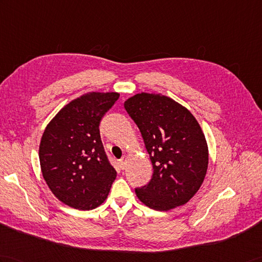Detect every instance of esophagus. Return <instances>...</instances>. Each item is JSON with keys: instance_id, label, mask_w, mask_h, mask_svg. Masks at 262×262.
<instances>
[{"instance_id": "esophagus-1", "label": "esophagus", "mask_w": 262, "mask_h": 262, "mask_svg": "<svg viewBox=\"0 0 262 262\" xmlns=\"http://www.w3.org/2000/svg\"><path fill=\"white\" fill-rule=\"evenodd\" d=\"M127 160H128V156L127 155H124L123 157H121L120 159V165H121V167H125L126 166V162H127Z\"/></svg>"}]
</instances>
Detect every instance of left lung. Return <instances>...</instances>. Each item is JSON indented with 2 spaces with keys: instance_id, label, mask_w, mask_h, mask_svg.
<instances>
[{
  "instance_id": "1",
  "label": "left lung",
  "mask_w": 262,
  "mask_h": 262,
  "mask_svg": "<svg viewBox=\"0 0 262 262\" xmlns=\"http://www.w3.org/2000/svg\"><path fill=\"white\" fill-rule=\"evenodd\" d=\"M124 106L142 133L154 169L149 183L135 190L137 198L156 211L187 203L200 190L209 165L208 143L198 120L161 94H136Z\"/></svg>"
}]
</instances>
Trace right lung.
<instances>
[{"label": "right lung", "mask_w": 262, "mask_h": 262, "mask_svg": "<svg viewBox=\"0 0 262 262\" xmlns=\"http://www.w3.org/2000/svg\"><path fill=\"white\" fill-rule=\"evenodd\" d=\"M118 93L91 91L63 106L46 127L39 159L47 185L59 201L93 210L108 196L116 171L108 162L99 124Z\"/></svg>", "instance_id": "right-lung-1"}]
</instances>
